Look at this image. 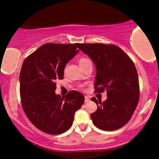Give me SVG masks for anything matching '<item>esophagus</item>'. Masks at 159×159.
I'll list each match as a JSON object with an SVG mask.
<instances>
[{
    "instance_id": "1",
    "label": "esophagus",
    "mask_w": 159,
    "mask_h": 159,
    "mask_svg": "<svg viewBox=\"0 0 159 159\" xmlns=\"http://www.w3.org/2000/svg\"><path fill=\"white\" fill-rule=\"evenodd\" d=\"M85 98V102H90V97H88V96H85L84 97Z\"/></svg>"
}]
</instances>
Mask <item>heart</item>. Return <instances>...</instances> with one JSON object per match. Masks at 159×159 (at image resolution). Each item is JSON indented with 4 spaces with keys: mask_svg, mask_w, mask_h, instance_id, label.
Instances as JSON below:
<instances>
[{
    "mask_svg": "<svg viewBox=\"0 0 159 159\" xmlns=\"http://www.w3.org/2000/svg\"><path fill=\"white\" fill-rule=\"evenodd\" d=\"M88 62H90V60L88 58H86V57H81V59L79 60V64H83V63H88Z\"/></svg>",
    "mask_w": 159,
    "mask_h": 159,
    "instance_id": "1",
    "label": "heart"
}]
</instances>
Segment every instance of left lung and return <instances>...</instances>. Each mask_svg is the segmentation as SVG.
<instances>
[{
	"mask_svg": "<svg viewBox=\"0 0 159 159\" xmlns=\"http://www.w3.org/2000/svg\"><path fill=\"white\" fill-rule=\"evenodd\" d=\"M77 46L89 56L96 66V92L107 90L105 101L91 98L98 107L90 115L93 123L105 131L120 129L131 119L139 100V81L135 66L116 45L78 43Z\"/></svg>",
	"mask_w": 159,
	"mask_h": 159,
	"instance_id": "obj_1",
	"label": "left lung"
}]
</instances>
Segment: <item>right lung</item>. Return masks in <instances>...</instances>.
<instances>
[{"label":"right lung","instance_id":"obj_1","mask_svg":"<svg viewBox=\"0 0 159 159\" xmlns=\"http://www.w3.org/2000/svg\"><path fill=\"white\" fill-rule=\"evenodd\" d=\"M77 45L45 43L23 62L19 75L21 105L33 125L47 134L68 130L75 113L84 102L78 91L64 97L55 93V81L63 78L66 65L79 52Z\"/></svg>","mask_w":159,"mask_h":159}]
</instances>
